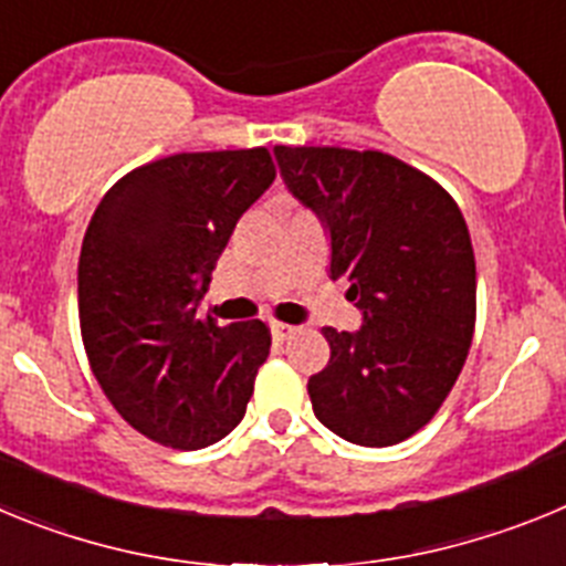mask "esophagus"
<instances>
[{
	"instance_id": "34e87169",
	"label": "esophagus",
	"mask_w": 566,
	"mask_h": 566,
	"mask_svg": "<svg viewBox=\"0 0 566 566\" xmlns=\"http://www.w3.org/2000/svg\"><path fill=\"white\" fill-rule=\"evenodd\" d=\"M297 332L300 328L292 326V323H272V334L277 339H289V337H294Z\"/></svg>"
}]
</instances>
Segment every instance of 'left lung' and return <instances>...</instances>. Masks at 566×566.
<instances>
[{
	"instance_id": "left-lung-1",
	"label": "left lung",
	"mask_w": 566,
	"mask_h": 566,
	"mask_svg": "<svg viewBox=\"0 0 566 566\" xmlns=\"http://www.w3.org/2000/svg\"><path fill=\"white\" fill-rule=\"evenodd\" d=\"M280 175L332 232V277L363 308L357 334L323 328L308 379L328 431L365 448L413 437L442 408L476 326L468 223L431 175L379 149L274 147Z\"/></svg>"
}]
</instances>
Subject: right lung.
Masks as SVG:
<instances>
[{"label":"right lung","mask_w":566,"mask_h":566,"mask_svg":"<svg viewBox=\"0 0 566 566\" xmlns=\"http://www.w3.org/2000/svg\"><path fill=\"white\" fill-rule=\"evenodd\" d=\"M266 147L178 153L107 189L78 258V326L104 397L178 451L227 437L266 363V323L198 317L234 223L274 181Z\"/></svg>","instance_id":"add662e5"}]
</instances>
